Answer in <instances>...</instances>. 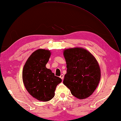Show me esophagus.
<instances>
[{
	"label": "esophagus",
	"instance_id": "esophagus-1",
	"mask_svg": "<svg viewBox=\"0 0 121 121\" xmlns=\"http://www.w3.org/2000/svg\"><path fill=\"white\" fill-rule=\"evenodd\" d=\"M60 77L62 80H63V79H64V75H63V74H61V75H60V77Z\"/></svg>",
	"mask_w": 121,
	"mask_h": 121
}]
</instances>
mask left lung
I'll list each match as a JSON object with an SVG mask.
<instances>
[{
    "mask_svg": "<svg viewBox=\"0 0 121 121\" xmlns=\"http://www.w3.org/2000/svg\"><path fill=\"white\" fill-rule=\"evenodd\" d=\"M63 54L67 65L63 83L77 98H88L96 90L100 81L98 63L89 52L82 48L67 49Z\"/></svg>",
    "mask_w": 121,
    "mask_h": 121,
    "instance_id": "left-lung-1",
    "label": "left lung"
}]
</instances>
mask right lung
I'll return each mask as SVG.
<instances>
[{
	"label": "right lung",
	"instance_id": "obj_1",
	"mask_svg": "<svg viewBox=\"0 0 121 121\" xmlns=\"http://www.w3.org/2000/svg\"><path fill=\"white\" fill-rule=\"evenodd\" d=\"M50 55L48 50H35L27 59L23 69L25 88L32 96L41 101L51 100L54 97L57 86L62 82L60 78L55 76L46 67Z\"/></svg>",
	"mask_w": 121,
	"mask_h": 121
}]
</instances>
